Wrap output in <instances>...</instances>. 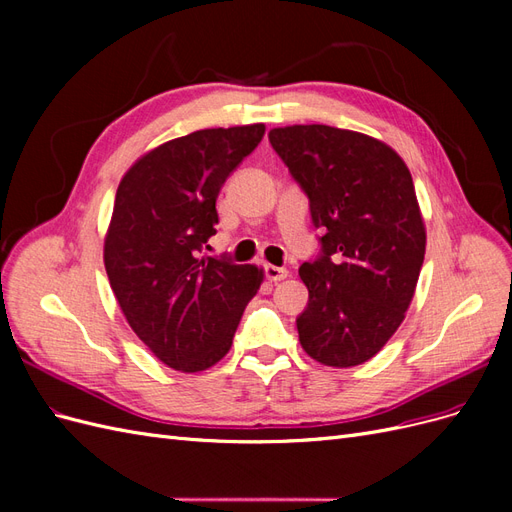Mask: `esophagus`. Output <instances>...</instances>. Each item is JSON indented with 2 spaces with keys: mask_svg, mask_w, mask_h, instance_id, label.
<instances>
[{
  "mask_svg": "<svg viewBox=\"0 0 512 512\" xmlns=\"http://www.w3.org/2000/svg\"><path fill=\"white\" fill-rule=\"evenodd\" d=\"M265 275L269 282H282L288 277V269L286 267H275V265H265Z\"/></svg>",
  "mask_w": 512,
  "mask_h": 512,
  "instance_id": "esophagus-1",
  "label": "esophagus"
}]
</instances>
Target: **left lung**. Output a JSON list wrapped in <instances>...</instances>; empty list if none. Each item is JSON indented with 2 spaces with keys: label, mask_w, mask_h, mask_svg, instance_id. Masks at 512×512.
I'll list each match as a JSON object with an SVG mask.
<instances>
[{
  "label": "left lung",
  "mask_w": 512,
  "mask_h": 512,
  "mask_svg": "<svg viewBox=\"0 0 512 512\" xmlns=\"http://www.w3.org/2000/svg\"><path fill=\"white\" fill-rule=\"evenodd\" d=\"M269 141L324 232L320 256L299 269L309 290L299 342L322 365H361L404 322L423 267L410 170L378 138L320 123L273 128Z\"/></svg>",
  "instance_id": "1"
}]
</instances>
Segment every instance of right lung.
Masks as SVG:
<instances>
[{
	"label": "right lung",
	"instance_id": "add662e5",
	"mask_svg": "<svg viewBox=\"0 0 512 512\" xmlns=\"http://www.w3.org/2000/svg\"><path fill=\"white\" fill-rule=\"evenodd\" d=\"M265 136V123L198 130L138 158L123 175L104 237V267L138 339L183 374L232 346L262 269L200 256L215 235L224 181Z\"/></svg>",
	"mask_w": 512,
	"mask_h": 512
}]
</instances>
